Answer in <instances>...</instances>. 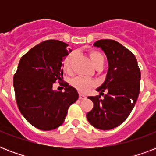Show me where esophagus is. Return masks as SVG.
Wrapping results in <instances>:
<instances>
[{
	"label": "esophagus",
	"mask_w": 156,
	"mask_h": 156,
	"mask_svg": "<svg viewBox=\"0 0 156 156\" xmlns=\"http://www.w3.org/2000/svg\"><path fill=\"white\" fill-rule=\"evenodd\" d=\"M86 98H87V96H86V95H82V94H80V95H79V99H80V100H84V99H86Z\"/></svg>",
	"instance_id": "34e87169"
}]
</instances>
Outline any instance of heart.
<instances>
[{
	"label": "heart",
	"instance_id": "1",
	"mask_svg": "<svg viewBox=\"0 0 156 156\" xmlns=\"http://www.w3.org/2000/svg\"><path fill=\"white\" fill-rule=\"evenodd\" d=\"M74 56H75V53L71 52L70 54H69L68 56L64 59L63 67L65 69V70L67 71V72H70L71 71L72 64H73ZM90 56L95 67H96L97 66H100V65L104 66V56L100 52L93 50V51L90 52ZM95 83L93 80L89 79V78H83V77H77L72 81V86L74 88H76L78 91H80L82 93L87 92L90 88H92L95 86Z\"/></svg>",
	"mask_w": 156,
	"mask_h": 156
}]
</instances>
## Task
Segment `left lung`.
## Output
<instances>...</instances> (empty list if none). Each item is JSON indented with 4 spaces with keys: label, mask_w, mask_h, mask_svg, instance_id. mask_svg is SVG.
<instances>
[{
    "label": "left lung",
    "mask_w": 156,
    "mask_h": 156,
    "mask_svg": "<svg viewBox=\"0 0 156 156\" xmlns=\"http://www.w3.org/2000/svg\"><path fill=\"white\" fill-rule=\"evenodd\" d=\"M94 46L105 53L108 69L105 81L96 89L100 95L88 97L94 107L87 118L96 129L108 130L123 123L133 108L139 95L141 72L135 56L120 43L100 40Z\"/></svg>",
    "instance_id": "8db88e82"
}]
</instances>
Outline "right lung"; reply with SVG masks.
<instances>
[{
	"instance_id": "obj_1",
	"label": "right lung",
	"mask_w": 156,
	"mask_h": 156,
	"mask_svg": "<svg viewBox=\"0 0 156 156\" xmlns=\"http://www.w3.org/2000/svg\"><path fill=\"white\" fill-rule=\"evenodd\" d=\"M71 50L59 40H46L21 58L13 77L18 109L27 121L41 130H52L63 124L69 107L77 101L75 88L65 85V91L53 90L63 78V61Z\"/></svg>"
}]
</instances>
